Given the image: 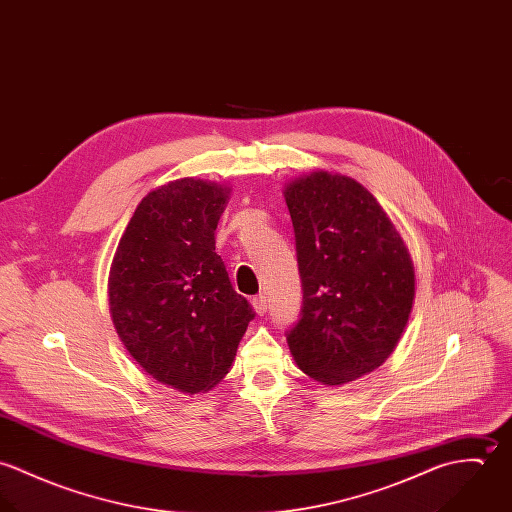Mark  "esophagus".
<instances>
[{
    "label": "esophagus",
    "mask_w": 512,
    "mask_h": 512,
    "mask_svg": "<svg viewBox=\"0 0 512 512\" xmlns=\"http://www.w3.org/2000/svg\"><path fill=\"white\" fill-rule=\"evenodd\" d=\"M252 305H254V311H256L258 315H264V313L268 311V299H266V295H264V293L254 295V297H252Z\"/></svg>",
    "instance_id": "1"
}]
</instances>
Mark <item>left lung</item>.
Listing matches in <instances>:
<instances>
[{"mask_svg":"<svg viewBox=\"0 0 512 512\" xmlns=\"http://www.w3.org/2000/svg\"><path fill=\"white\" fill-rule=\"evenodd\" d=\"M303 301L288 345L327 386L351 382L394 351L414 301L408 248L361 183L315 171L284 191Z\"/></svg>","mask_w":512,"mask_h":512,"instance_id":"left-lung-1","label":"left lung"}]
</instances>
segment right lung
Wrapping results in <instances>:
<instances>
[{"instance_id":"add662e5","label":"right lung","mask_w":512,"mask_h":512,"mask_svg":"<svg viewBox=\"0 0 512 512\" xmlns=\"http://www.w3.org/2000/svg\"><path fill=\"white\" fill-rule=\"evenodd\" d=\"M228 189L177 179L138 205L110 268L114 327L138 365L185 394L228 372L254 319L215 252Z\"/></svg>"}]
</instances>
